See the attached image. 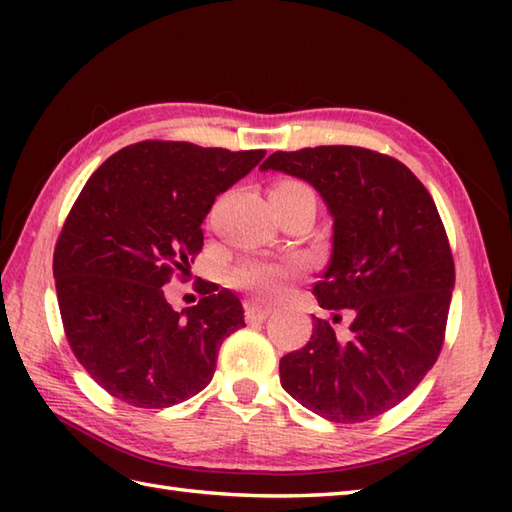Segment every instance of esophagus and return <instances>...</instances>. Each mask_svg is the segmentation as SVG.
<instances>
[{
  "label": "esophagus",
  "mask_w": 512,
  "mask_h": 512,
  "mask_svg": "<svg viewBox=\"0 0 512 512\" xmlns=\"http://www.w3.org/2000/svg\"><path fill=\"white\" fill-rule=\"evenodd\" d=\"M270 312H273V308L259 306V303H246V321L248 323H262L268 319Z\"/></svg>",
  "instance_id": "1"
}]
</instances>
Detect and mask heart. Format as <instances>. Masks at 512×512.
Instances as JSON below:
<instances>
[{"label": "heart", "mask_w": 512, "mask_h": 512, "mask_svg": "<svg viewBox=\"0 0 512 512\" xmlns=\"http://www.w3.org/2000/svg\"><path fill=\"white\" fill-rule=\"evenodd\" d=\"M284 187H297L308 189L306 184L299 182H286ZM295 264H275V262H259V259H248V262L239 264L233 273L231 281L233 286L246 290L250 297L255 299H270L284 292L290 284L292 275H295Z\"/></svg>", "instance_id": "obj_1"}]
</instances>
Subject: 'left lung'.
Wrapping results in <instances>:
<instances>
[{
  "label": "left lung",
  "instance_id": "8db88e82",
  "mask_svg": "<svg viewBox=\"0 0 512 512\" xmlns=\"http://www.w3.org/2000/svg\"><path fill=\"white\" fill-rule=\"evenodd\" d=\"M259 169L319 191L332 253L312 292L334 321L341 310L354 317L347 339L314 321L308 345L281 358V387L330 422L376 418L418 387L442 350L455 268L436 204L402 162L363 147L275 151Z\"/></svg>",
  "mask_w": 512,
  "mask_h": 512
}]
</instances>
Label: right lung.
<instances>
[{"label":"right lung","instance_id":"right-lung-1","mask_svg":"<svg viewBox=\"0 0 512 512\" xmlns=\"http://www.w3.org/2000/svg\"><path fill=\"white\" fill-rule=\"evenodd\" d=\"M264 156L145 140L85 182L54 248V281L72 352L107 394L162 409L211 383L222 341L246 325L242 301L211 284L176 312L160 288L191 268L217 195Z\"/></svg>","mask_w":512,"mask_h":512}]
</instances>
